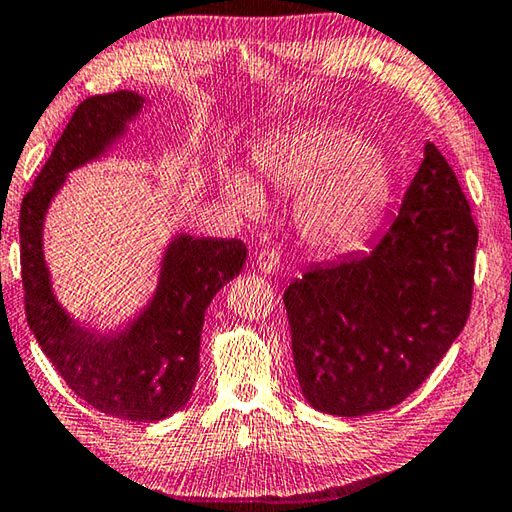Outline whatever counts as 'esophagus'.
Returning <instances> with one entry per match:
<instances>
[{"instance_id": "34e87169", "label": "esophagus", "mask_w": 512, "mask_h": 512, "mask_svg": "<svg viewBox=\"0 0 512 512\" xmlns=\"http://www.w3.org/2000/svg\"><path fill=\"white\" fill-rule=\"evenodd\" d=\"M255 264H257V271L259 273L273 275V273L280 271L282 257H280V253H277L275 248H264V250H259V253H257Z\"/></svg>"}]
</instances>
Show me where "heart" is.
Returning <instances> with one entry per match:
<instances>
[{
    "label": "heart",
    "mask_w": 512,
    "mask_h": 512,
    "mask_svg": "<svg viewBox=\"0 0 512 512\" xmlns=\"http://www.w3.org/2000/svg\"><path fill=\"white\" fill-rule=\"evenodd\" d=\"M255 177L221 173V194L235 210L259 214L262 183L298 194L296 225L309 246L345 253L363 244L384 221L393 196V169L366 137L343 126L307 124L268 137L253 155Z\"/></svg>",
    "instance_id": "obj_1"
}]
</instances>
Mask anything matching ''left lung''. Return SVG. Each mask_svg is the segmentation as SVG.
Masks as SVG:
<instances>
[{
	"mask_svg": "<svg viewBox=\"0 0 512 512\" xmlns=\"http://www.w3.org/2000/svg\"><path fill=\"white\" fill-rule=\"evenodd\" d=\"M476 241L456 173L427 142L400 214L372 250L311 266L284 291L305 400L341 418L404 402L467 323Z\"/></svg>",
	"mask_w": 512,
	"mask_h": 512,
	"instance_id": "1",
	"label": "left lung"
}]
</instances>
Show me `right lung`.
Returning a JSON list of instances; mask_svg holds the SVG:
<instances>
[{
  "instance_id": "1",
  "label": "right lung",
  "mask_w": 512,
  "mask_h": 512,
  "mask_svg": "<svg viewBox=\"0 0 512 512\" xmlns=\"http://www.w3.org/2000/svg\"><path fill=\"white\" fill-rule=\"evenodd\" d=\"M146 99L121 90L74 110L20 210V262L27 323L65 384L94 409L131 422H158L183 409L198 379L205 311L241 273L239 239L171 237L151 300L117 332L81 325L60 305L42 250L45 216L67 173L99 160L126 135Z\"/></svg>"
}]
</instances>
